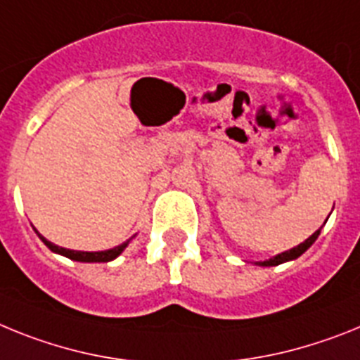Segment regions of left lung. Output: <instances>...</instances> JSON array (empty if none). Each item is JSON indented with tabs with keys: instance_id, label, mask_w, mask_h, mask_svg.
Masks as SVG:
<instances>
[{
	"instance_id": "1",
	"label": "left lung",
	"mask_w": 360,
	"mask_h": 360,
	"mask_svg": "<svg viewBox=\"0 0 360 360\" xmlns=\"http://www.w3.org/2000/svg\"><path fill=\"white\" fill-rule=\"evenodd\" d=\"M319 233H321V228H319V230L314 233V236L308 237V239H306L304 243H301V245L293 246L292 250H286V252H283V254L274 255V257L266 259V261H257V262H255V264H257V266H277V264H283V262H288V261H293V259H297V257H301V255L304 254L306 250L310 248V246L314 245L315 240H317Z\"/></svg>"
}]
</instances>
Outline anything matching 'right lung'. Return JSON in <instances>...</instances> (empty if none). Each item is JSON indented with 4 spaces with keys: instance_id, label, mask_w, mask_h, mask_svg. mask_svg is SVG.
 <instances>
[{
    "instance_id": "1",
    "label": "right lung",
    "mask_w": 360,
    "mask_h": 360,
    "mask_svg": "<svg viewBox=\"0 0 360 360\" xmlns=\"http://www.w3.org/2000/svg\"><path fill=\"white\" fill-rule=\"evenodd\" d=\"M34 230H36V228H34ZM36 233L39 236V239H41L43 243H45V245L49 246L52 252H54V254L65 255V257L72 259V261H77V262H110V261H114L115 257H120V255L123 254L124 248L128 246V243H130V240L136 237V236L130 237L128 240L121 243L120 246H114V248H110V250H103V252H77V250L61 248V246L54 245V243H50V240H46L41 233L37 232V230H36Z\"/></svg>"
}]
</instances>
